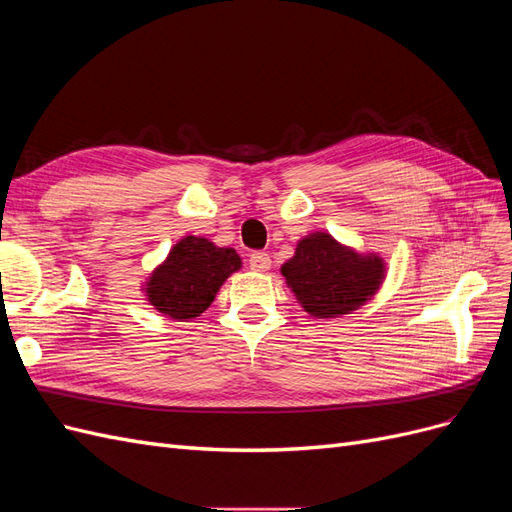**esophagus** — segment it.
I'll return each mask as SVG.
<instances>
[{
    "instance_id": "34e87169",
    "label": "esophagus",
    "mask_w": 512,
    "mask_h": 512,
    "mask_svg": "<svg viewBox=\"0 0 512 512\" xmlns=\"http://www.w3.org/2000/svg\"><path fill=\"white\" fill-rule=\"evenodd\" d=\"M250 269L252 271H269L271 269V256L267 252H252L250 254Z\"/></svg>"
}]
</instances>
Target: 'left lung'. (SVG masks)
<instances>
[{
	"label": "left lung",
	"mask_w": 512,
	"mask_h": 512,
	"mask_svg": "<svg viewBox=\"0 0 512 512\" xmlns=\"http://www.w3.org/2000/svg\"><path fill=\"white\" fill-rule=\"evenodd\" d=\"M282 275L307 314L335 318L361 307L384 280V260L356 254L327 232L299 241Z\"/></svg>",
	"instance_id": "left-lung-1"
}]
</instances>
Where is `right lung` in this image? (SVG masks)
I'll list each match as a JSON object with an SVG mask.
<instances>
[{"mask_svg": "<svg viewBox=\"0 0 512 512\" xmlns=\"http://www.w3.org/2000/svg\"><path fill=\"white\" fill-rule=\"evenodd\" d=\"M241 269L232 247L203 237H183L145 284L147 301L173 320L196 318L213 303L230 273Z\"/></svg>", "mask_w": 512, "mask_h": 512, "instance_id": "add662e5", "label": "right lung"}]
</instances>
